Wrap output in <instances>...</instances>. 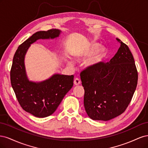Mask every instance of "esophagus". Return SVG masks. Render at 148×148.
I'll return each instance as SVG.
<instances>
[{"label":"esophagus","instance_id":"obj_1","mask_svg":"<svg viewBox=\"0 0 148 148\" xmlns=\"http://www.w3.org/2000/svg\"><path fill=\"white\" fill-rule=\"evenodd\" d=\"M74 84L75 85H79L80 83H81V81H80V79L78 78H76L74 79Z\"/></svg>","mask_w":148,"mask_h":148}]
</instances>
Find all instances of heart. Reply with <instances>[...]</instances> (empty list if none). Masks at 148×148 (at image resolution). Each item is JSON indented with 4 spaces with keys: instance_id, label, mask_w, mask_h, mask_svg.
Returning a JSON list of instances; mask_svg holds the SVG:
<instances>
[{
    "instance_id": "obj_1",
    "label": "heart",
    "mask_w": 148,
    "mask_h": 148,
    "mask_svg": "<svg viewBox=\"0 0 148 148\" xmlns=\"http://www.w3.org/2000/svg\"><path fill=\"white\" fill-rule=\"evenodd\" d=\"M100 45L99 44L97 43H91L85 50H83V51H81L79 53L78 56L80 57H86L90 56L93 53H95L96 51L97 53H95V55L91 59H89L88 61V66H94L96 65L97 64L99 63L101 61V60L103 59L104 55H105V49L103 48H101L99 50L98 49L99 48ZM69 64H71V62H69Z\"/></svg>"
}]
</instances>
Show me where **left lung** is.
<instances>
[{
  "label": "left lung",
  "instance_id": "1",
  "mask_svg": "<svg viewBox=\"0 0 148 148\" xmlns=\"http://www.w3.org/2000/svg\"><path fill=\"white\" fill-rule=\"evenodd\" d=\"M117 40L120 46L109 62H99L80 73L84 109L94 120L107 121L123 113L137 86L133 56L127 44Z\"/></svg>",
  "mask_w": 148,
  "mask_h": 148
}]
</instances>
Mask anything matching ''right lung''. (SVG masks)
I'll list each match as a JSON object with an SVG mask.
<instances>
[{
  "label": "right lung",
  "mask_w": 148,
  "mask_h": 148,
  "mask_svg": "<svg viewBox=\"0 0 148 148\" xmlns=\"http://www.w3.org/2000/svg\"><path fill=\"white\" fill-rule=\"evenodd\" d=\"M59 29L38 31L18 47L10 70L11 84L17 100L24 110L35 117L44 118L52 115L73 85V75L55 74L45 81L30 82L26 73L25 56L31 44L38 39L59 36Z\"/></svg>",
  "instance_id": "obj_1"
}]
</instances>
